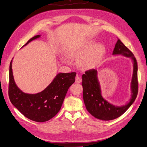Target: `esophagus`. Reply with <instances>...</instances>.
Masks as SVG:
<instances>
[{
  "mask_svg": "<svg viewBox=\"0 0 147 147\" xmlns=\"http://www.w3.org/2000/svg\"><path fill=\"white\" fill-rule=\"evenodd\" d=\"M75 81L76 82L78 83H80L81 81H82V80L81 78V77L80 75H77L76 76V78H75Z\"/></svg>",
  "mask_w": 147,
  "mask_h": 147,
  "instance_id": "esophagus-1",
  "label": "esophagus"
}]
</instances>
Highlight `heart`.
I'll list each match as a JSON object with an SVG mask.
<instances>
[{
    "label": "heart",
    "mask_w": 147,
    "mask_h": 147,
    "mask_svg": "<svg viewBox=\"0 0 147 147\" xmlns=\"http://www.w3.org/2000/svg\"><path fill=\"white\" fill-rule=\"evenodd\" d=\"M105 46L93 40L68 47L66 54L71 59H78L77 64L82 69L88 70L96 67L106 54Z\"/></svg>",
    "instance_id": "obj_1"
}]
</instances>
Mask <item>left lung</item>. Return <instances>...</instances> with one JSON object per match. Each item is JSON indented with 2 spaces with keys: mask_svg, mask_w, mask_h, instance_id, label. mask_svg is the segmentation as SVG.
<instances>
[{
  "mask_svg": "<svg viewBox=\"0 0 147 147\" xmlns=\"http://www.w3.org/2000/svg\"><path fill=\"white\" fill-rule=\"evenodd\" d=\"M112 55H120L130 57L134 63L133 75L131 83L132 95L129 102L127 104L122 106H115L103 98L97 70L90 69L86 71L85 74L82 76L83 98L86 109L92 116L102 120H113L122 115L135 101L138 90V65L131 51L118 39Z\"/></svg>",
  "mask_w": 147,
  "mask_h": 147,
  "instance_id": "left-lung-1",
  "label": "left lung"
}]
</instances>
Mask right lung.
Returning a JSON list of instances; mask_svg holds the SVG:
<instances>
[{
	"label": "right lung",
	"mask_w": 147,
	"mask_h": 147,
	"mask_svg": "<svg viewBox=\"0 0 147 147\" xmlns=\"http://www.w3.org/2000/svg\"><path fill=\"white\" fill-rule=\"evenodd\" d=\"M40 36L37 35L31 38L24 46ZM12 62V60L9 66L8 91L12 104L24 116L35 122H46L55 116L62 107L69 88L75 82L76 74L59 73L52 82L41 92L27 94L22 92L15 82Z\"/></svg>",
	"instance_id": "1"
}]
</instances>
